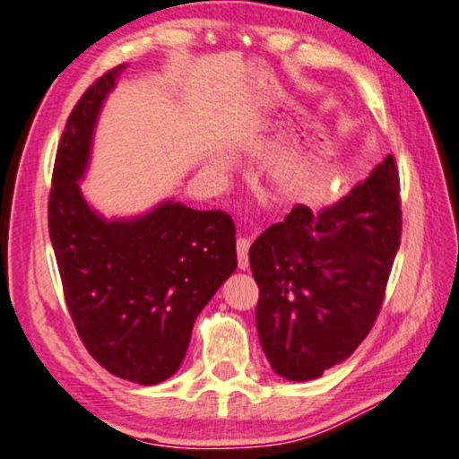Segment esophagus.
Listing matches in <instances>:
<instances>
[{"label": "esophagus", "instance_id": "1", "mask_svg": "<svg viewBox=\"0 0 459 459\" xmlns=\"http://www.w3.org/2000/svg\"><path fill=\"white\" fill-rule=\"evenodd\" d=\"M249 245L251 238L238 237L237 238V259H238V269H249Z\"/></svg>", "mask_w": 459, "mask_h": 459}]
</instances>
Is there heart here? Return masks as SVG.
Returning a JSON list of instances; mask_svg holds the SVG:
<instances>
[{"label": "heart", "mask_w": 459, "mask_h": 459, "mask_svg": "<svg viewBox=\"0 0 459 459\" xmlns=\"http://www.w3.org/2000/svg\"><path fill=\"white\" fill-rule=\"evenodd\" d=\"M212 167H214V169H224V163L222 161H216Z\"/></svg>", "instance_id": "obj_1"}]
</instances>
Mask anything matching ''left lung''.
<instances>
[{"label": "left lung", "mask_w": 459, "mask_h": 459, "mask_svg": "<svg viewBox=\"0 0 459 459\" xmlns=\"http://www.w3.org/2000/svg\"><path fill=\"white\" fill-rule=\"evenodd\" d=\"M403 235L400 178L388 155L337 206L292 208L251 245L257 331L273 372L315 380L347 359L380 315Z\"/></svg>", "instance_id": "obj_1"}]
</instances>
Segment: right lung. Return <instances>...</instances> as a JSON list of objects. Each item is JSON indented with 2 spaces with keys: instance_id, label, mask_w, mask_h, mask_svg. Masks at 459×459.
I'll use <instances>...</instances> for the list:
<instances>
[{
  "instance_id": "add662e5",
  "label": "right lung",
  "mask_w": 459,
  "mask_h": 459,
  "mask_svg": "<svg viewBox=\"0 0 459 459\" xmlns=\"http://www.w3.org/2000/svg\"><path fill=\"white\" fill-rule=\"evenodd\" d=\"M118 65L98 77L65 125L48 195V232L79 339L108 372L159 384L178 372L195 316L237 269L235 222L222 210L167 200L133 221H104L77 181Z\"/></svg>"
}]
</instances>
